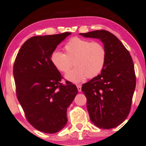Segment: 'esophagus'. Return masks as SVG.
I'll return each mask as SVG.
<instances>
[{"label": "esophagus", "instance_id": "esophagus-1", "mask_svg": "<svg viewBox=\"0 0 146 146\" xmlns=\"http://www.w3.org/2000/svg\"><path fill=\"white\" fill-rule=\"evenodd\" d=\"M76 86H77L78 90L79 92H81V90H82V86H81V85H80V84H77Z\"/></svg>", "mask_w": 146, "mask_h": 146}]
</instances>
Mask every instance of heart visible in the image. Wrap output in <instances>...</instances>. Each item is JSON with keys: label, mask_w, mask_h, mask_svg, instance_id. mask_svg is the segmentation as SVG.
<instances>
[{"label": "heart", "mask_w": 146, "mask_h": 146, "mask_svg": "<svg viewBox=\"0 0 146 146\" xmlns=\"http://www.w3.org/2000/svg\"><path fill=\"white\" fill-rule=\"evenodd\" d=\"M64 50V54L54 51L51 55V62L63 73H67L74 63L76 67L66 75V78L72 82L95 77L105 66L107 52L101 42L73 37L66 43Z\"/></svg>", "instance_id": "obj_1"}]
</instances>
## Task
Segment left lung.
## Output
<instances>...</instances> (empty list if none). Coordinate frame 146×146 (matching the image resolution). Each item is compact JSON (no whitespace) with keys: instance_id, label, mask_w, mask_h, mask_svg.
Wrapping results in <instances>:
<instances>
[{"instance_id":"8db88e82","label":"left lung","mask_w":146,"mask_h":146,"mask_svg":"<svg viewBox=\"0 0 146 146\" xmlns=\"http://www.w3.org/2000/svg\"><path fill=\"white\" fill-rule=\"evenodd\" d=\"M100 39L107 52L101 74L82 84L90 119L99 128L116 127L131 110L136 78L131 55L116 36L105 30L80 33Z\"/></svg>"}]
</instances>
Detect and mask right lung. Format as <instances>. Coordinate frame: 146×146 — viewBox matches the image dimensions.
Returning <instances> with one entry per match:
<instances>
[{
    "instance_id": "add662e5",
    "label": "right lung",
    "mask_w": 146,
    "mask_h": 146,
    "mask_svg": "<svg viewBox=\"0 0 146 146\" xmlns=\"http://www.w3.org/2000/svg\"><path fill=\"white\" fill-rule=\"evenodd\" d=\"M71 33L34 36L19 51L14 65L16 94L28 122L41 132L54 133L67 123V108L78 94L51 62V55Z\"/></svg>"
}]
</instances>
